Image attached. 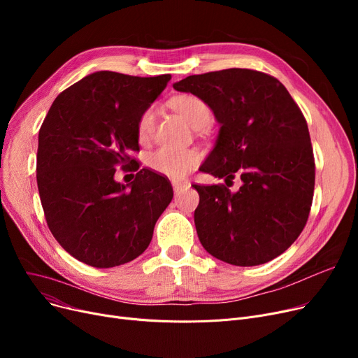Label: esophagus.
<instances>
[{
    "mask_svg": "<svg viewBox=\"0 0 358 358\" xmlns=\"http://www.w3.org/2000/svg\"><path fill=\"white\" fill-rule=\"evenodd\" d=\"M187 187V182H180V181H173V189L176 194H180Z\"/></svg>",
    "mask_w": 358,
    "mask_h": 358,
    "instance_id": "34e87169",
    "label": "esophagus"
}]
</instances>
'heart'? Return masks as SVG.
<instances>
[{
	"instance_id": "heart-1",
	"label": "heart",
	"mask_w": 358,
	"mask_h": 358,
	"mask_svg": "<svg viewBox=\"0 0 358 358\" xmlns=\"http://www.w3.org/2000/svg\"><path fill=\"white\" fill-rule=\"evenodd\" d=\"M171 107L194 129L209 126L213 120L210 106L194 94H182L171 100ZM157 108L148 106L142 110L136 120V135L139 142H148L155 131ZM200 161L196 149H174L159 148L148 157V165L155 173L171 180H181L189 174Z\"/></svg>"
}]
</instances>
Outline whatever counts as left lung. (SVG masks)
I'll return each instance as SVG.
<instances>
[{"instance_id":"left-lung-1","label":"left lung","mask_w":358,"mask_h":358,"mask_svg":"<svg viewBox=\"0 0 358 358\" xmlns=\"http://www.w3.org/2000/svg\"><path fill=\"white\" fill-rule=\"evenodd\" d=\"M177 91L201 97L220 123L203 173L241 178L197 185L194 223L203 248L232 266L264 264L303 231L315 189V158L303 113L268 73L231 68L190 75Z\"/></svg>"}]
</instances>
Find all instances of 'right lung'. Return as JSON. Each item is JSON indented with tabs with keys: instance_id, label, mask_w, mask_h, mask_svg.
Here are the masks:
<instances>
[{
	"instance_id": "add662e5",
	"label": "right lung",
	"mask_w": 358,
	"mask_h": 358,
	"mask_svg": "<svg viewBox=\"0 0 358 358\" xmlns=\"http://www.w3.org/2000/svg\"><path fill=\"white\" fill-rule=\"evenodd\" d=\"M171 75H87L55 99L39 130L36 178L46 223L59 245L96 268L122 266L149 245L173 200L168 178L139 169L136 120ZM134 164L129 185L115 168Z\"/></svg>"
}]
</instances>
